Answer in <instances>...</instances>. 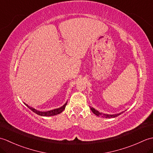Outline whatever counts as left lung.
Instances as JSON below:
<instances>
[{
  "instance_id": "left-lung-1",
  "label": "left lung",
  "mask_w": 153,
  "mask_h": 153,
  "mask_svg": "<svg viewBox=\"0 0 153 153\" xmlns=\"http://www.w3.org/2000/svg\"><path fill=\"white\" fill-rule=\"evenodd\" d=\"M91 111L95 114L97 116H101L102 118H115V117H117L118 116L120 115L121 114H122L123 112H120L119 114H103L101 112H99L98 110H95L93 107H91Z\"/></svg>"
}]
</instances>
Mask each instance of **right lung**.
<instances>
[{
	"label": "right lung",
	"instance_id": "obj_1",
	"mask_svg": "<svg viewBox=\"0 0 153 153\" xmlns=\"http://www.w3.org/2000/svg\"><path fill=\"white\" fill-rule=\"evenodd\" d=\"M25 105H26L29 108L30 110H31L33 112H35V114H37L38 115H40L42 116H55V115H57L58 114H60L63 111V110L66 108V106L67 105V102L64 104V105L60 107V108H56V109H54V110H48V111H46V112H41V111H39V110H35V108H32V107L28 106L27 104L24 103Z\"/></svg>",
	"mask_w": 153,
	"mask_h": 153
}]
</instances>
